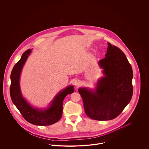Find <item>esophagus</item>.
<instances>
[{
    "label": "esophagus",
    "mask_w": 149,
    "mask_h": 149,
    "mask_svg": "<svg viewBox=\"0 0 149 149\" xmlns=\"http://www.w3.org/2000/svg\"><path fill=\"white\" fill-rule=\"evenodd\" d=\"M74 85H75V86L78 87L79 85H80V81H79V80H75V81H74Z\"/></svg>",
    "instance_id": "esophagus-1"
}]
</instances>
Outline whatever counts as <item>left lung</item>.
I'll list each match as a JSON object with an SVG mask.
<instances>
[{"label": "left lung", "mask_w": 149, "mask_h": 149, "mask_svg": "<svg viewBox=\"0 0 149 149\" xmlns=\"http://www.w3.org/2000/svg\"><path fill=\"white\" fill-rule=\"evenodd\" d=\"M107 43L105 58L98 62L104 77L98 81L94 91L86 88L78 89L85 113L95 120L116 118L129 103L133 94L131 65L122 50Z\"/></svg>", "instance_id": "left-lung-1"}]
</instances>
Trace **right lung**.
<instances>
[{
  "label": "right lung",
  "instance_id": "1",
  "mask_svg": "<svg viewBox=\"0 0 149 149\" xmlns=\"http://www.w3.org/2000/svg\"><path fill=\"white\" fill-rule=\"evenodd\" d=\"M31 51L29 49L26 50L12 69L10 75V97L14 105L27 122L37 126H49L60 120L63 114L64 98L68 94L74 92V86H69L58 93L52 100L50 106L45 109H39L31 106L23 97L19 86L22 68Z\"/></svg>",
  "mask_w": 149,
  "mask_h": 149
}]
</instances>
